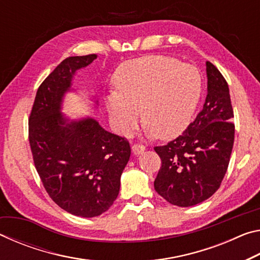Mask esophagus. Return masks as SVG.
Returning <instances> with one entry per match:
<instances>
[{
    "label": "esophagus",
    "instance_id": "esophagus-1",
    "mask_svg": "<svg viewBox=\"0 0 260 260\" xmlns=\"http://www.w3.org/2000/svg\"><path fill=\"white\" fill-rule=\"evenodd\" d=\"M132 150H133L135 155H141V153L146 150V147H144L142 143H135L134 146L132 147Z\"/></svg>",
    "mask_w": 260,
    "mask_h": 260
}]
</instances>
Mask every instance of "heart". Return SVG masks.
<instances>
[{"label": "heart", "instance_id": "heart-1", "mask_svg": "<svg viewBox=\"0 0 260 260\" xmlns=\"http://www.w3.org/2000/svg\"><path fill=\"white\" fill-rule=\"evenodd\" d=\"M117 91L105 99L108 112L120 132L135 126L139 109L157 138H170L189 125L203 93V77L193 65L167 56L126 61L114 78Z\"/></svg>", "mask_w": 260, "mask_h": 260}]
</instances>
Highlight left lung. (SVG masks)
I'll list each match as a JSON object with an SVG mask.
<instances>
[{
    "instance_id": "1",
    "label": "left lung",
    "mask_w": 260,
    "mask_h": 260,
    "mask_svg": "<svg viewBox=\"0 0 260 260\" xmlns=\"http://www.w3.org/2000/svg\"><path fill=\"white\" fill-rule=\"evenodd\" d=\"M208 95L196 119L177 139L155 147L161 166L153 186L169 203L192 206L218 190L230 164L235 125L230 88L219 70L206 61Z\"/></svg>"
}]
</instances>
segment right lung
Here are the masks:
<instances>
[{
  "instance_id": "1",
  "label": "right lung",
  "mask_w": 260,
  "mask_h": 260,
  "mask_svg": "<svg viewBox=\"0 0 260 260\" xmlns=\"http://www.w3.org/2000/svg\"><path fill=\"white\" fill-rule=\"evenodd\" d=\"M96 57L61 61L39 87L28 118L30 151L43 187L59 208L83 218L98 217L113 204L131 156L126 138L91 118L69 121L60 113L74 73Z\"/></svg>"
}]
</instances>
